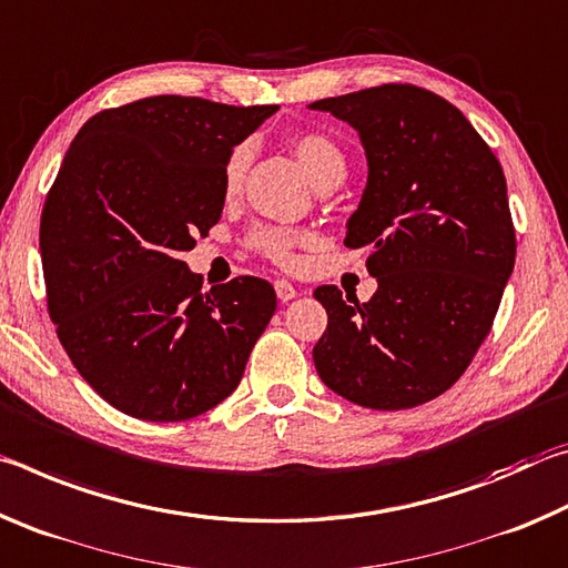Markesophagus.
I'll list each match as a JSON object with an SVG mask.
<instances>
[{
	"mask_svg": "<svg viewBox=\"0 0 568 568\" xmlns=\"http://www.w3.org/2000/svg\"><path fill=\"white\" fill-rule=\"evenodd\" d=\"M275 295H277V301H281V303H287V301H293V297L297 295V291L293 287V283L275 281Z\"/></svg>",
	"mask_w": 568,
	"mask_h": 568,
	"instance_id": "obj_1",
	"label": "esophagus"
}]
</instances>
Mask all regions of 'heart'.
<instances>
[{"mask_svg":"<svg viewBox=\"0 0 568 568\" xmlns=\"http://www.w3.org/2000/svg\"><path fill=\"white\" fill-rule=\"evenodd\" d=\"M291 152L297 160V165L305 172V178L311 185L318 190L321 185H341L345 172H348V160H345V152L341 150L338 142L323 132H303L291 140ZM247 168V150L235 148L230 152V158L223 168V192L225 197H235L240 187H243ZM303 235L295 233V230L287 227H275V225H261L250 233V247L255 253L271 257L273 263H291L293 261V247L301 243Z\"/></svg>","mask_w":568,"mask_h":568,"instance_id":"1","label":"heart"}]
</instances>
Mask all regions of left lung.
Listing matches in <instances>:
<instances>
[{
    "label": "left lung",
    "mask_w": 568,
    "mask_h": 568,
    "mask_svg": "<svg viewBox=\"0 0 568 568\" xmlns=\"http://www.w3.org/2000/svg\"><path fill=\"white\" fill-rule=\"evenodd\" d=\"M307 108L358 132L368 180L345 245L371 247L365 267L378 283L368 303L315 287L328 313L315 368L363 408L420 406L464 376L514 273L504 170L464 112L413 84Z\"/></svg>",
    "instance_id": "obj_1"
}]
</instances>
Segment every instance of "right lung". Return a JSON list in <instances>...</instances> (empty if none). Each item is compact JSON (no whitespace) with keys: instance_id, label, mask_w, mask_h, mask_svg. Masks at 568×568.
<instances>
[{"instance_id":"1","label":"right lung","mask_w":568,"mask_h":568,"mask_svg":"<svg viewBox=\"0 0 568 568\" xmlns=\"http://www.w3.org/2000/svg\"><path fill=\"white\" fill-rule=\"evenodd\" d=\"M277 104L160 94L82 124L40 220L47 305L80 376L122 413L187 420L237 388L275 291H200L182 253L225 205L223 168Z\"/></svg>"}]
</instances>
